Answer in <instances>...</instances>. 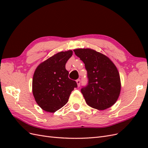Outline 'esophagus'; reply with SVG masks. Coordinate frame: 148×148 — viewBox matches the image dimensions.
I'll return each mask as SVG.
<instances>
[{"label": "esophagus", "instance_id": "esophagus-1", "mask_svg": "<svg viewBox=\"0 0 148 148\" xmlns=\"http://www.w3.org/2000/svg\"><path fill=\"white\" fill-rule=\"evenodd\" d=\"M76 82H77V86L78 87H79L80 86V83H81V82H80V79H77V81H76Z\"/></svg>", "mask_w": 148, "mask_h": 148}]
</instances>
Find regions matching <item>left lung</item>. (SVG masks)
Returning a JSON list of instances; mask_svg holds the SVG:
<instances>
[{
	"label": "left lung",
	"instance_id": "obj_1",
	"mask_svg": "<svg viewBox=\"0 0 148 148\" xmlns=\"http://www.w3.org/2000/svg\"><path fill=\"white\" fill-rule=\"evenodd\" d=\"M73 51L88 71V84L81 90L87 104L97 110L112 106L121 91L119 72L113 62L92 49H76Z\"/></svg>",
	"mask_w": 148,
	"mask_h": 148
}]
</instances>
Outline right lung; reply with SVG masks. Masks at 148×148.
Returning a JSON list of instances; mask_svg holds the SVG:
<instances>
[{
  "label": "right lung",
  "instance_id": "add662e5",
  "mask_svg": "<svg viewBox=\"0 0 148 148\" xmlns=\"http://www.w3.org/2000/svg\"><path fill=\"white\" fill-rule=\"evenodd\" d=\"M73 51H61L41 62L36 69L32 82L34 99L44 111L55 112L64 106L70 94L77 86L69 78L65 64Z\"/></svg>",
  "mask_w": 148,
  "mask_h": 148
}]
</instances>
